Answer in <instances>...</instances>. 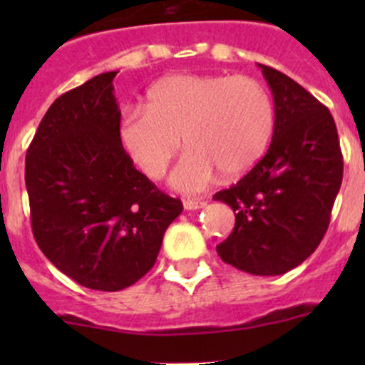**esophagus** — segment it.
<instances>
[{"label": "esophagus", "mask_w": 365, "mask_h": 365, "mask_svg": "<svg viewBox=\"0 0 365 365\" xmlns=\"http://www.w3.org/2000/svg\"><path fill=\"white\" fill-rule=\"evenodd\" d=\"M183 206H185V210H200V208H205L206 201H203V200H185V201H183Z\"/></svg>", "instance_id": "1"}]
</instances>
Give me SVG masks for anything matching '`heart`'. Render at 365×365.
I'll return each mask as SVG.
<instances>
[{"label":"heart","instance_id":"1","mask_svg":"<svg viewBox=\"0 0 365 365\" xmlns=\"http://www.w3.org/2000/svg\"><path fill=\"white\" fill-rule=\"evenodd\" d=\"M274 102L259 81L247 76L175 73L153 84L146 108L123 111L121 148L148 178L159 180L180 150L185 155L171 185L187 194L224 176H240L264 155L274 132Z\"/></svg>","mask_w":365,"mask_h":365}]
</instances>
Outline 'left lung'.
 I'll return each mask as SVG.
<instances>
[{"label":"left lung","mask_w":365,"mask_h":365,"mask_svg":"<svg viewBox=\"0 0 365 365\" xmlns=\"http://www.w3.org/2000/svg\"><path fill=\"white\" fill-rule=\"evenodd\" d=\"M259 68L274 95V135L263 159L213 196L235 212L217 254L247 274L281 275L304 263L327 233L342 153L329 109L286 73Z\"/></svg>","instance_id":"1"}]
</instances>
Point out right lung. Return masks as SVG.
Listing matches in <instances>:
<instances>
[{"mask_svg": "<svg viewBox=\"0 0 365 365\" xmlns=\"http://www.w3.org/2000/svg\"><path fill=\"white\" fill-rule=\"evenodd\" d=\"M116 73H98L58 97L26 153L40 251L70 279L98 292H120L148 274L165 230L183 210L121 148Z\"/></svg>", "mask_w": 365, "mask_h": 365, "instance_id": "1", "label": "right lung"}]
</instances>
